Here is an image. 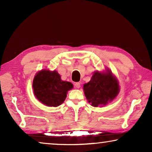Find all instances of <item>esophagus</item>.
I'll use <instances>...</instances> for the list:
<instances>
[{
  "label": "esophagus",
  "instance_id": "1",
  "mask_svg": "<svg viewBox=\"0 0 152 152\" xmlns=\"http://www.w3.org/2000/svg\"><path fill=\"white\" fill-rule=\"evenodd\" d=\"M81 86V83L80 82H76L75 84V87L77 88H79Z\"/></svg>",
  "mask_w": 152,
  "mask_h": 152
}]
</instances>
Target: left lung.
Listing matches in <instances>:
<instances>
[{
    "instance_id": "1",
    "label": "left lung",
    "mask_w": 152,
    "mask_h": 152,
    "mask_svg": "<svg viewBox=\"0 0 152 152\" xmlns=\"http://www.w3.org/2000/svg\"><path fill=\"white\" fill-rule=\"evenodd\" d=\"M85 96L91 106H105L115 99L120 91L118 81L110 70L93 73L90 82L84 85Z\"/></svg>"
}]
</instances>
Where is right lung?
I'll return each instance as SVG.
<instances>
[{
    "label": "right lung",
    "mask_w": 152,
    "mask_h": 152,
    "mask_svg": "<svg viewBox=\"0 0 152 152\" xmlns=\"http://www.w3.org/2000/svg\"><path fill=\"white\" fill-rule=\"evenodd\" d=\"M32 87L39 101L48 107H56L64 102L68 91L73 88V85L62 81L56 70H42L35 75Z\"/></svg>",
    "instance_id": "right-lung-1"
}]
</instances>
